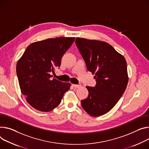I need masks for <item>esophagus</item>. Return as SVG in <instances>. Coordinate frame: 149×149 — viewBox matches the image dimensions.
<instances>
[{"label": "esophagus", "instance_id": "1", "mask_svg": "<svg viewBox=\"0 0 149 149\" xmlns=\"http://www.w3.org/2000/svg\"><path fill=\"white\" fill-rule=\"evenodd\" d=\"M72 86L74 87H75V88H79V87H81V84H72Z\"/></svg>", "mask_w": 149, "mask_h": 149}]
</instances>
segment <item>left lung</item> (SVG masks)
<instances>
[{
    "label": "left lung",
    "instance_id": "left-lung-1",
    "mask_svg": "<svg viewBox=\"0 0 149 149\" xmlns=\"http://www.w3.org/2000/svg\"><path fill=\"white\" fill-rule=\"evenodd\" d=\"M76 45L87 70L95 74V87L87 86L88 97L81 105L90 115L97 117L109 112L124 94L128 82L127 62L111 45L96 40L77 37Z\"/></svg>",
    "mask_w": 149,
    "mask_h": 149
}]
</instances>
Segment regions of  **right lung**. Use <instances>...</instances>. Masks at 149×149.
<instances>
[{"mask_svg": "<svg viewBox=\"0 0 149 149\" xmlns=\"http://www.w3.org/2000/svg\"><path fill=\"white\" fill-rule=\"evenodd\" d=\"M75 37L48 38L30 45L17 63V74L22 94L29 104L42 112H49L61 103L71 83L51 79L61 66L62 57Z\"/></svg>", "mask_w": 149, "mask_h": 149, "instance_id": "obj_1", "label": "right lung"}]
</instances>
